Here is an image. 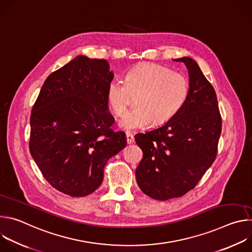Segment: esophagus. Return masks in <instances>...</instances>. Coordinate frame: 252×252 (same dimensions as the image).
Instances as JSON below:
<instances>
[{"mask_svg":"<svg viewBox=\"0 0 252 252\" xmlns=\"http://www.w3.org/2000/svg\"><path fill=\"white\" fill-rule=\"evenodd\" d=\"M133 140H134L133 135L131 133H129V132H126V142H127V145H130V143L133 142Z\"/></svg>","mask_w":252,"mask_h":252,"instance_id":"1","label":"esophagus"}]
</instances>
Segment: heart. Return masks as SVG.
<instances>
[{"mask_svg":"<svg viewBox=\"0 0 252 252\" xmlns=\"http://www.w3.org/2000/svg\"><path fill=\"white\" fill-rule=\"evenodd\" d=\"M190 85L188 77L171 68L146 63L133 66L126 81L115 79L106 90V99L117 116H123L136 94L133 110L120 122L127 130L146 129L156 124H163L181 111L189 99Z\"/></svg>","mask_w":252,"mask_h":252,"instance_id":"1","label":"heart"}]
</instances>
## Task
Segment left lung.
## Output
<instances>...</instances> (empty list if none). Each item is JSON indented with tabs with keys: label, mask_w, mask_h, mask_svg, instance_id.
I'll use <instances>...</instances> for the list:
<instances>
[{
	"label": "left lung",
	"mask_w": 252,
	"mask_h": 252,
	"mask_svg": "<svg viewBox=\"0 0 252 252\" xmlns=\"http://www.w3.org/2000/svg\"><path fill=\"white\" fill-rule=\"evenodd\" d=\"M174 61L189 69L188 101L164 126L134 137L143 154L136 183L158 200L181 197L194 189L217 158L222 126L217 94L196 62L188 57Z\"/></svg>",
	"instance_id": "left-lung-1"
}]
</instances>
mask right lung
<instances>
[{
  "label": "right lung",
  "mask_w": 252,
  "mask_h": 252,
  "mask_svg": "<svg viewBox=\"0 0 252 252\" xmlns=\"http://www.w3.org/2000/svg\"><path fill=\"white\" fill-rule=\"evenodd\" d=\"M113 79L105 60L79 56L47 78L32 105L30 153L46 181L64 194L94 192L107 160L126 146L107 106Z\"/></svg>",
  "instance_id": "obj_1"
}]
</instances>
